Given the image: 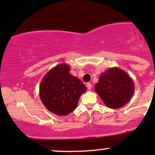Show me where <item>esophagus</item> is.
<instances>
[{"instance_id": "obj_1", "label": "esophagus", "mask_w": 155, "mask_h": 155, "mask_svg": "<svg viewBox=\"0 0 155 155\" xmlns=\"http://www.w3.org/2000/svg\"><path fill=\"white\" fill-rule=\"evenodd\" d=\"M86 86H87V88L88 89V90H91V87H92V85L91 84V83H88L86 84Z\"/></svg>"}]
</instances>
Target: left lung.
Listing matches in <instances>:
<instances>
[{
  "label": "left lung",
  "instance_id": "8db88e82",
  "mask_svg": "<svg viewBox=\"0 0 155 155\" xmlns=\"http://www.w3.org/2000/svg\"><path fill=\"white\" fill-rule=\"evenodd\" d=\"M134 81L126 72L112 67L101 74L94 90L106 107L118 109L130 101L134 94Z\"/></svg>",
  "mask_w": 155,
  "mask_h": 155
}]
</instances>
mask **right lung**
Returning a JSON list of instances; mask_svg holds the SVG:
<instances>
[{
	"label": "right lung",
	"instance_id": "add662e5",
	"mask_svg": "<svg viewBox=\"0 0 155 155\" xmlns=\"http://www.w3.org/2000/svg\"><path fill=\"white\" fill-rule=\"evenodd\" d=\"M70 71V65L67 64L56 65L45 74L40 84L42 102L56 115H67L75 110L80 97L86 91L81 80Z\"/></svg>",
	"mask_w": 155,
	"mask_h": 155
}]
</instances>
